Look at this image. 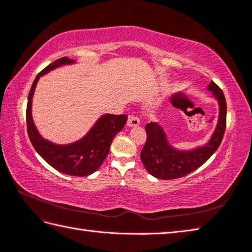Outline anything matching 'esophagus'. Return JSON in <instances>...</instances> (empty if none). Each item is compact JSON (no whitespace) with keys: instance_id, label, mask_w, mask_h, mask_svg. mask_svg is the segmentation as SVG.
I'll list each match as a JSON object with an SVG mask.
<instances>
[{"instance_id":"esophagus-1","label":"esophagus","mask_w":252,"mask_h":252,"mask_svg":"<svg viewBox=\"0 0 252 252\" xmlns=\"http://www.w3.org/2000/svg\"><path fill=\"white\" fill-rule=\"evenodd\" d=\"M127 126H136L140 125V119L135 116H130L127 118V122H126Z\"/></svg>"}]
</instances>
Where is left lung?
Listing matches in <instances>:
<instances>
[{"instance_id":"obj_1","label":"left lung","mask_w":252,"mask_h":252,"mask_svg":"<svg viewBox=\"0 0 252 252\" xmlns=\"http://www.w3.org/2000/svg\"><path fill=\"white\" fill-rule=\"evenodd\" d=\"M208 91L212 92L219 102L220 115L218 125L206 144L190 151L175 149L158 123L151 122L146 125L147 139L141 152V159L152 176L164 180L181 178L198 169L219 149L226 129L227 107L223 91L214 82L209 84Z\"/></svg>"}]
</instances>
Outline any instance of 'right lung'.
Segmentation results:
<instances>
[{
    "instance_id": "right-lung-1",
    "label": "right lung",
    "mask_w": 252,
    "mask_h": 252,
    "mask_svg": "<svg viewBox=\"0 0 252 252\" xmlns=\"http://www.w3.org/2000/svg\"><path fill=\"white\" fill-rule=\"evenodd\" d=\"M74 63L75 61L72 59L61 58L49 64L34 78L28 95L26 110L27 132L33 149L54 169L65 175L85 177L95 172L101 166L109 153L113 137L125 127L127 116L111 113L102 115L87 132V134L71 144L60 145L43 139L34 126L32 115L34 88L40 76L57 67Z\"/></svg>"
}]
</instances>
